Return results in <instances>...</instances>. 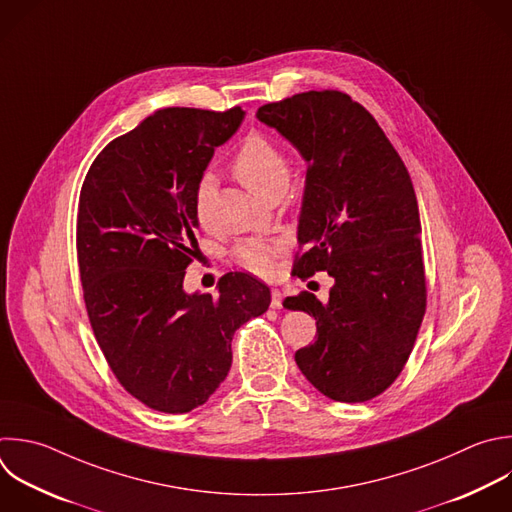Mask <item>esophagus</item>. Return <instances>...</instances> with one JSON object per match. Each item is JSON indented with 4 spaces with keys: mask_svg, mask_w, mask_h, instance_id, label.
<instances>
[{
    "mask_svg": "<svg viewBox=\"0 0 512 512\" xmlns=\"http://www.w3.org/2000/svg\"><path fill=\"white\" fill-rule=\"evenodd\" d=\"M283 297H281V291L279 289H271V307L273 309H281L283 307Z\"/></svg>",
    "mask_w": 512,
    "mask_h": 512,
    "instance_id": "esophagus-1",
    "label": "esophagus"
}]
</instances>
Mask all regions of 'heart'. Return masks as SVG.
I'll return each instance as SVG.
<instances>
[{"instance_id": "1", "label": "heart", "mask_w": 512, "mask_h": 512, "mask_svg": "<svg viewBox=\"0 0 512 512\" xmlns=\"http://www.w3.org/2000/svg\"><path fill=\"white\" fill-rule=\"evenodd\" d=\"M233 173L249 191L265 199L275 189H281L287 185L289 162L283 150L279 148V144L273 142L269 136L249 134L241 142L233 158ZM213 187H215V181H213V175L209 173L201 175V179L197 181L193 203H195V213L199 221L205 219V211H207V203L211 199ZM281 249H283V243L277 239L273 241L247 239L235 247L233 255L243 269L251 271L253 275L267 277L273 273L275 257Z\"/></svg>"}]
</instances>
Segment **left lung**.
<instances>
[{"mask_svg":"<svg viewBox=\"0 0 512 512\" xmlns=\"http://www.w3.org/2000/svg\"><path fill=\"white\" fill-rule=\"evenodd\" d=\"M257 118L307 160L293 273L335 279L327 303L309 291L283 301L317 325L295 362L323 396L368 402L404 370L426 313L412 179L376 118L346 92H301L261 106Z\"/></svg>","mask_w":512,"mask_h":512,"instance_id":"8db88e82","label":"left lung"}]
</instances>
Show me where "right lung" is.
I'll return each instance as SVG.
<instances>
[{
	"instance_id": "right-lung-1",
	"label": "right lung",
	"mask_w": 512,
	"mask_h": 512,
	"mask_svg": "<svg viewBox=\"0 0 512 512\" xmlns=\"http://www.w3.org/2000/svg\"><path fill=\"white\" fill-rule=\"evenodd\" d=\"M241 120L239 106L156 110L102 148L80 191L76 251L92 331L120 386L156 412L203 406L231 370L235 331L271 301L247 273L223 275L217 297L183 291L197 181Z\"/></svg>"
}]
</instances>
